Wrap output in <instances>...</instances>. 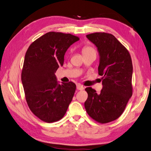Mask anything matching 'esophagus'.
Masks as SVG:
<instances>
[{
	"instance_id": "esophagus-1",
	"label": "esophagus",
	"mask_w": 151,
	"mask_h": 151,
	"mask_svg": "<svg viewBox=\"0 0 151 151\" xmlns=\"http://www.w3.org/2000/svg\"><path fill=\"white\" fill-rule=\"evenodd\" d=\"M76 89L78 90L82 91V90L84 89V87L82 85H81V84H78V85L76 86Z\"/></svg>"
}]
</instances>
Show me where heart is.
Returning a JSON list of instances; mask_svg holds the SVG:
<instances>
[{
    "label": "heart",
    "instance_id": "1",
    "mask_svg": "<svg viewBox=\"0 0 151 151\" xmlns=\"http://www.w3.org/2000/svg\"><path fill=\"white\" fill-rule=\"evenodd\" d=\"M93 50L91 47H90L89 46H85L82 49V53H85V52H89L90 51Z\"/></svg>",
    "mask_w": 151,
    "mask_h": 151
}]
</instances>
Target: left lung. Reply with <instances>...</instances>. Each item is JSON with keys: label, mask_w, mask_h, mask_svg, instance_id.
<instances>
[{"label": "left lung", "mask_w": 151, "mask_h": 151, "mask_svg": "<svg viewBox=\"0 0 151 151\" xmlns=\"http://www.w3.org/2000/svg\"><path fill=\"white\" fill-rule=\"evenodd\" d=\"M98 48L100 55L99 75L103 88L100 93L86 87L84 103L86 112L94 120L107 124L124 113L132 95V63L130 53L112 34L96 32L86 35Z\"/></svg>", "instance_id": "left-lung-1"}]
</instances>
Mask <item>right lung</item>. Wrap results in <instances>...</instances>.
Listing matches in <instances>:
<instances>
[{
    "label": "right lung",
    "instance_id": "add662e5",
    "mask_svg": "<svg viewBox=\"0 0 151 151\" xmlns=\"http://www.w3.org/2000/svg\"><path fill=\"white\" fill-rule=\"evenodd\" d=\"M79 39L51 31L31 43L26 52L21 74L26 100L31 111L43 122L61 120L72 101L75 83L58 84L55 73L63 65L69 47Z\"/></svg>",
    "mask_w": 151,
    "mask_h": 151
}]
</instances>
